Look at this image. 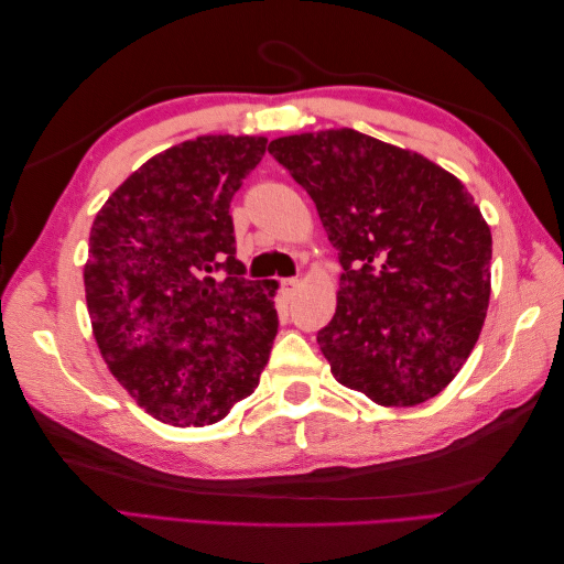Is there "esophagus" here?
I'll list each match as a JSON object with an SVG mask.
<instances>
[{
    "label": "esophagus",
    "instance_id": "34e87169",
    "mask_svg": "<svg viewBox=\"0 0 564 564\" xmlns=\"http://www.w3.org/2000/svg\"><path fill=\"white\" fill-rule=\"evenodd\" d=\"M297 285H301V281H297V279H283L281 281V289H283L285 295H293Z\"/></svg>",
    "mask_w": 564,
    "mask_h": 564
}]
</instances>
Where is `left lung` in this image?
Returning <instances> with one entry per match:
<instances>
[{"mask_svg":"<svg viewBox=\"0 0 564 564\" xmlns=\"http://www.w3.org/2000/svg\"><path fill=\"white\" fill-rule=\"evenodd\" d=\"M315 200L341 275L317 344L341 386L382 406L422 404L480 337L492 232L467 188L419 152L351 128L271 140Z\"/></svg>","mask_w":564,"mask_h":564,"instance_id":"left-lung-1","label":"left lung"}]
</instances>
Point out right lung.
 <instances>
[{
  "label": "right lung",
  "mask_w": 564,
  "mask_h": 564,
  "mask_svg": "<svg viewBox=\"0 0 564 564\" xmlns=\"http://www.w3.org/2000/svg\"><path fill=\"white\" fill-rule=\"evenodd\" d=\"M263 152L267 138L186 140L130 174L91 225L94 339L130 398L164 424L220 422L269 361L279 285L245 279L230 215Z\"/></svg>",
  "instance_id": "1"
}]
</instances>
